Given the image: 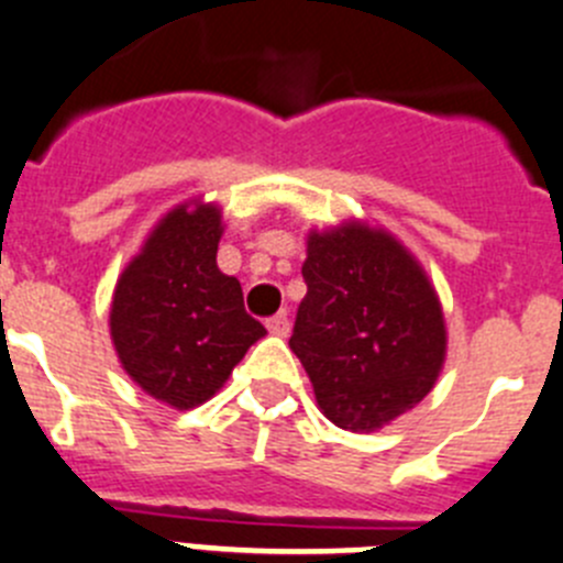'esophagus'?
<instances>
[{
  "mask_svg": "<svg viewBox=\"0 0 563 563\" xmlns=\"http://www.w3.org/2000/svg\"><path fill=\"white\" fill-rule=\"evenodd\" d=\"M266 328H269V333H272V335H286V333H288V328H291V324H288V317H286V313H275V317L266 319Z\"/></svg>",
  "mask_w": 563,
  "mask_h": 563,
  "instance_id": "1",
  "label": "esophagus"
}]
</instances>
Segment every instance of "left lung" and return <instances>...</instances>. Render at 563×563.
Wrapping results in <instances>:
<instances>
[{
	"mask_svg": "<svg viewBox=\"0 0 563 563\" xmlns=\"http://www.w3.org/2000/svg\"><path fill=\"white\" fill-rule=\"evenodd\" d=\"M302 277L308 294L288 344L324 417L358 433L422 402L448 333L433 286L402 244L355 222L311 233Z\"/></svg>",
	"mask_w": 563,
	"mask_h": 563,
	"instance_id": "obj_1",
	"label": "left lung"
}]
</instances>
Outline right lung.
<instances>
[{"label":"right lung","instance_id":"add662e5","mask_svg":"<svg viewBox=\"0 0 563 563\" xmlns=\"http://www.w3.org/2000/svg\"><path fill=\"white\" fill-rule=\"evenodd\" d=\"M222 217L180 205L115 283L110 335L124 372L172 408L199 406L266 333L244 311L235 277L217 266Z\"/></svg>","mask_w":563,"mask_h":563}]
</instances>
